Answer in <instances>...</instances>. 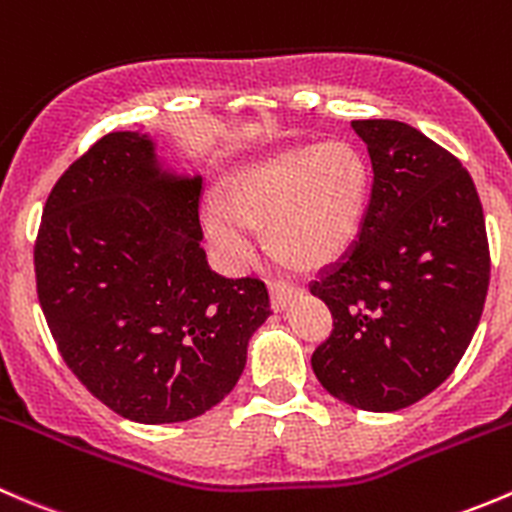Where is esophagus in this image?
Segmentation results:
<instances>
[{
  "instance_id": "obj_1",
  "label": "esophagus",
  "mask_w": 512,
  "mask_h": 512,
  "mask_svg": "<svg viewBox=\"0 0 512 512\" xmlns=\"http://www.w3.org/2000/svg\"><path fill=\"white\" fill-rule=\"evenodd\" d=\"M268 286H271L273 310H283L288 303H291V298H295V295L300 293V286H295V283H288V281H271Z\"/></svg>"
}]
</instances>
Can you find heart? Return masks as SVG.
Segmentation results:
<instances>
[{
    "label": "heart",
    "instance_id": "heart-1",
    "mask_svg": "<svg viewBox=\"0 0 512 512\" xmlns=\"http://www.w3.org/2000/svg\"><path fill=\"white\" fill-rule=\"evenodd\" d=\"M370 194L365 155L347 140L295 147L229 177L224 204L202 212L204 234L229 271L254 263L251 231L266 226L268 249L295 268H318L350 246Z\"/></svg>",
    "mask_w": 512,
    "mask_h": 512
}]
</instances>
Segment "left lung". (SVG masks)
I'll list each match as a JSON object with an SVG mask.
<instances>
[{"label": "left lung", "instance_id": "obj_1", "mask_svg": "<svg viewBox=\"0 0 512 512\" xmlns=\"http://www.w3.org/2000/svg\"><path fill=\"white\" fill-rule=\"evenodd\" d=\"M374 182L360 234L310 283L333 330L313 372L340 402L397 412L456 370L481 320L491 249L476 184L449 150L399 120H352Z\"/></svg>", "mask_w": 512, "mask_h": 512}]
</instances>
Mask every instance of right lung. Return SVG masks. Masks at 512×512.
<instances>
[{
  "label": "right lung",
  "instance_id": "right-lung-1",
  "mask_svg": "<svg viewBox=\"0 0 512 512\" xmlns=\"http://www.w3.org/2000/svg\"><path fill=\"white\" fill-rule=\"evenodd\" d=\"M199 194L202 177L162 175L152 142L118 130L63 172L41 214L36 293L63 362L140 424L219 404L271 315L261 278L209 266Z\"/></svg>",
  "mask_w": 512,
  "mask_h": 512
}]
</instances>
